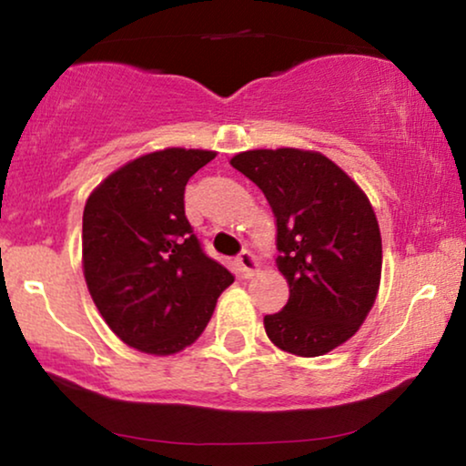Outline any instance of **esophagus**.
<instances>
[{
	"instance_id": "esophagus-1",
	"label": "esophagus",
	"mask_w": 466,
	"mask_h": 466,
	"mask_svg": "<svg viewBox=\"0 0 466 466\" xmlns=\"http://www.w3.org/2000/svg\"><path fill=\"white\" fill-rule=\"evenodd\" d=\"M238 265H239L241 278H252V276H257L258 269H260L257 257H254V254H252L250 250H244V252L239 254V257H238Z\"/></svg>"
}]
</instances>
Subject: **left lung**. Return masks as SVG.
I'll return each instance as SVG.
<instances>
[{"mask_svg":"<svg viewBox=\"0 0 466 466\" xmlns=\"http://www.w3.org/2000/svg\"><path fill=\"white\" fill-rule=\"evenodd\" d=\"M231 165L263 190L276 218L278 271L289 303L265 316V333L284 352L314 359L354 337L381 279V235L359 184L322 152L257 148Z\"/></svg>","mask_w":466,"mask_h":466,"instance_id":"1","label":"left lung"}]
</instances>
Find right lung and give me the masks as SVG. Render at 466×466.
I'll return each mask as SVG.
<instances>
[{
    "label": "right lung",
    "instance_id": "1",
    "mask_svg": "<svg viewBox=\"0 0 466 466\" xmlns=\"http://www.w3.org/2000/svg\"><path fill=\"white\" fill-rule=\"evenodd\" d=\"M214 157L201 148L148 152L112 171L86 199V289L112 333L144 354L171 356L195 343L233 284L184 216L188 177Z\"/></svg>",
    "mask_w": 466,
    "mask_h": 466
}]
</instances>
